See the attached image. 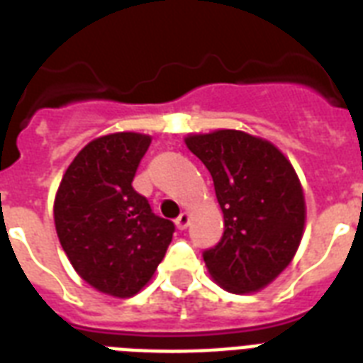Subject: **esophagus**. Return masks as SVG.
Returning a JSON list of instances; mask_svg holds the SVG:
<instances>
[{
  "mask_svg": "<svg viewBox=\"0 0 363 363\" xmlns=\"http://www.w3.org/2000/svg\"><path fill=\"white\" fill-rule=\"evenodd\" d=\"M188 224H190V215H188L186 211H184V213H181V215H179V218L175 220V226L179 228V230H186Z\"/></svg>",
  "mask_w": 363,
  "mask_h": 363,
  "instance_id": "1",
  "label": "esophagus"
}]
</instances>
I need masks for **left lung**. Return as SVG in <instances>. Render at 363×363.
<instances>
[{
    "instance_id": "obj_1",
    "label": "left lung",
    "mask_w": 363,
    "mask_h": 363,
    "mask_svg": "<svg viewBox=\"0 0 363 363\" xmlns=\"http://www.w3.org/2000/svg\"><path fill=\"white\" fill-rule=\"evenodd\" d=\"M209 169L224 233L203 252L211 277L233 294L258 292L292 262L305 228V196L290 160L262 137L239 130L184 139Z\"/></svg>"
}]
</instances>
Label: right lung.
Returning a JSON list of instances; mask_svg holds the SVG:
<instances>
[{
	"instance_id": "1",
	"label": "right lung",
	"mask_w": 363,
	"mask_h": 363,
	"mask_svg": "<svg viewBox=\"0 0 363 363\" xmlns=\"http://www.w3.org/2000/svg\"><path fill=\"white\" fill-rule=\"evenodd\" d=\"M150 135L98 137L65 169L54 199L60 245L82 281L115 298H131L152 279L175 226L152 213L131 186Z\"/></svg>"
}]
</instances>
